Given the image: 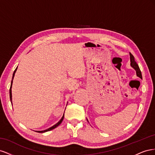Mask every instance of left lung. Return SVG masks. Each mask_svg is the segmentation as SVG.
Listing matches in <instances>:
<instances>
[{"instance_id": "left-lung-1", "label": "left lung", "mask_w": 155, "mask_h": 155, "mask_svg": "<svg viewBox=\"0 0 155 155\" xmlns=\"http://www.w3.org/2000/svg\"><path fill=\"white\" fill-rule=\"evenodd\" d=\"M130 65L131 67L133 68H134L137 72V76H138L139 78H140L141 79H142V73H141V70H140L138 64L137 63V62L135 61L134 59V57L133 55L132 54L130 53Z\"/></svg>"}]
</instances>
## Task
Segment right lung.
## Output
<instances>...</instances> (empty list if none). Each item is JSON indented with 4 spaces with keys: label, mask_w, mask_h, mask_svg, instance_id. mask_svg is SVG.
Listing matches in <instances>:
<instances>
[{
    "label": "right lung",
    "mask_w": 155,
    "mask_h": 155,
    "mask_svg": "<svg viewBox=\"0 0 155 155\" xmlns=\"http://www.w3.org/2000/svg\"><path fill=\"white\" fill-rule=\"evenodd\" d=\"M17 69V67L16 68V69L15 70V71H14V72H13V78H12V82H11V86H10V101H11V103H12V83H13V79L14 76H15V72H16ZM63 118H64V115L63 116L62 118L60 120V121H59L58 123H57V124H56L55 125H54V126L51 127L50 128H49V129H46V130H45L37 131V133H45V132H47V131H49V130H52V129H55V127H58V125H59L61 124V123L62 122L63 120Z\"/></svg>",
    "instance_id": "1"
}]
</instances>
